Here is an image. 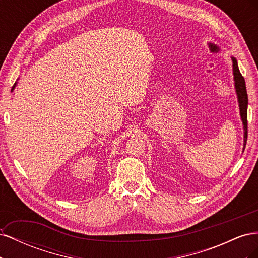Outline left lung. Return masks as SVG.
Returning a JSON list of instances; mask_svg holds the SVG:
<instances>
[{
	"label": "left lung",
	"instance_id": "1",
	"mask_svg": "<svg viewBox=\"0 0 258 258\" xmlns=\"http://www.w3.org/2000/svg\"><path fill=\"white\" fill-rule=\"evenodd\" d=\"M209 48L212 52H218L220 51V47L213 43H209ZM232 61V74H233V81H235V89L238 97V103H239V110H240V116L242 124H243V152L246 145L247 140V93H246V87H245V81L243 76L241 75L239 71L238 62L235 57H231Z\"/></svg>",
	"mask_w": 258,
	"mask_h": 258
}]
</instances>
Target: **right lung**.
I'll return each instance as SVG.
<instances>
[{
  "mask_svg": "<svg viewBox=\"0 0 258 258\" xmlns=\"http://www.w3.org/2000/svg\"><path fill=\"white\" fill-rule=\"evenodd\" d=\"M16 85H17V82H16V83H15V84H14V86H13V88H12V91H13V90H14V89H15V87H16Z\"/></svg>",
  "mask_w": 258,
  "mask_h": 258,
  "instance_id": "right-lung-1",
  "label": "right lung"
}]
</instances>
